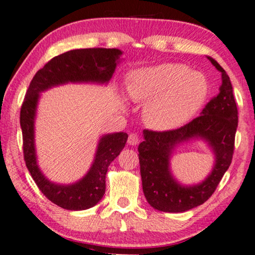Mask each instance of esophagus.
<instances>
[{"mask_svg": "<svg viewBox=\"0 0 255 255\" xmlns=\"http://www.w3.org/2000/svg\"><path fill=\"white\" fill-rule=\"evenodd\" d=\"M138 142H139V138H138V135H136L135 133H131L130 135H128V145L135 146Z\"/></svg>", "mask_w": 255, "mask_h": 255, "instance_id": "obj_1", "label": "esophagus"}]
</instances>
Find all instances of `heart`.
<instances>
[{"label": "heart", "mask_w": 255, "mask_h": 255, "mask_svg": "<svg viewBox=\"0 0 255 255\" xmlns=\"http://www.w3.org/2000/svg\"><path fill=\"white\" fill-rule=\"evenodd\" d=\"M128 91L134 100L147 101L143 121L158 131L182 127L197 114L209 94L202 73L180 63H162L131 72Z\"/></svg>", "instance_id": "heart-1"}]
</instances>
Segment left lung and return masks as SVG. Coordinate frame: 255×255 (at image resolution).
Wrapping results in <instances>:
<instances>
[{"label":"left lung","mask_w":255,"mask_h":255,"mask_svg":"<svg viewBox=\"0 0 255 255\" xmlns=\"http://www.w3.org/2000/svg\"><path fill=\"white\" fill-rule=\"evenodd\" d=\"M212 64L221 72L220 92L197 119L171 131L143 130V141L138 147L140 175L146 200L154 209L183 213L207 201L231 163L238 110L230 78L215 60ZM191 139L208 142L216 157L212 171L198 184L184 186L172 175L170 160L177 146Z\"/></svg>","instance_id":"left-lung-1"}]
</instances>
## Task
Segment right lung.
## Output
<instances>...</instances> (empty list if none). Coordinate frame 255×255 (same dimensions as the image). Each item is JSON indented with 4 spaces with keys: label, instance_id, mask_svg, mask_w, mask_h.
<instances>
[{
    "label": "right lung",
    "instance_id": "right-lung-1",
    "mask_svg": "<svg viewBox=\"0 0 255 255\" xmlns=\"http://www.w3.org/2000/svg\"><path fill=\"white\" fill-rule=\"evenodd\" d=\"M123 51L116 48L73 49L55 56L33 77L20 109L24 160L32 178L40 191L55 205L68 210H84L93 207L106 192V175L110 163L119 156L128 140V133L115 132L103 134L90 170L72 184L51 182L39 168L36 158L34 123L41 93L61 85H107L121 62Z\"/></svg>",
    "mask_w": 255,
    "mask_h": 255
}]
</instances>
